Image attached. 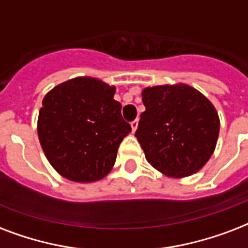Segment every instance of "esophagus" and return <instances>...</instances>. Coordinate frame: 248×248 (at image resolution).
<instances>
[{"label":"esophagus","mask_w":248,"mask_h":248,"mask_svg":"<svg viewBox=\"0 0 248 248\" xmlns=\"http://www.w3.org/2000/svg\"><path fill=\"white\" fill-rule=\"evenodd\" d=\"M138 124H139V122H138V121H132V122H131V130H132V132L136 131V128H138Z\"/></svg>","instance_id":"obj_1"}]
</instances>
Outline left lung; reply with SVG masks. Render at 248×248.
Instances as JSON below:
<instances>
[{"mask_svg": "<svg viewBox=\"0 0 248 248\" xmlns=\"http://www.w3.org/2000/svg\"><path fill=\"white\" fill-rule=\"evenodd\" d=\"M141 97L145 110L135 136L148 162L175 179L198 172L214 155L219 138L214 104L186 83L145 87Z\"/></svg>", "mask_w": 248, "mask_h": 248, "instance_id": "left-lung-1", "label": "left lung"}]
</instances>
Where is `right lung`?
<instances>
[{"label":"right lung","mask_w":248,"mask_h":248,"mask_svg":"<svg viewBox=\"0 0 248 248\" xmlns=\"http://www.w3.org/2000/svg\"><path fill=\"white\" fill-rule=\"evenodd\" d=\"M114 93L116 86L101 79L76 77L45 95L37 134L46 158L60 176L95 183L112 171L121 141L131 132Z\"/></svg>","instance_id":"right-lung-1"}]
</instances>
